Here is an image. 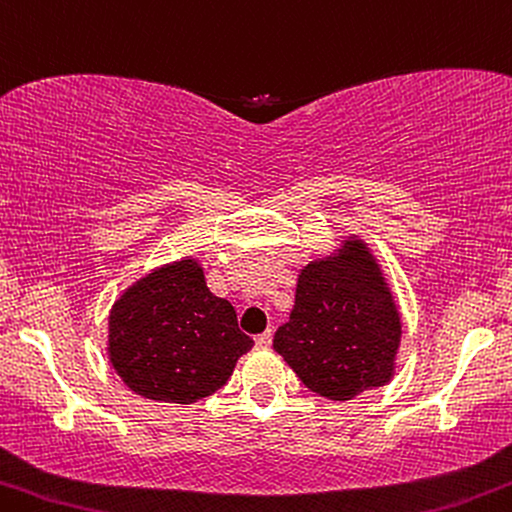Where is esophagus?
<instances>
[{"label":"esophagus","instance_id":"34e87169","mask_svg":"<svg viewBox=\"0 0 512 512\" xmlns=\"http://www.w3.org/2000/svg\"><path fill=\"white\" fill-rule=\"evenodd\" d=\"M256 343L261 345V348H267V345H272V329H267V332L258 334L256 336Z\"/></svg>","mask_w":512,"mask_h":512}]
</instances>
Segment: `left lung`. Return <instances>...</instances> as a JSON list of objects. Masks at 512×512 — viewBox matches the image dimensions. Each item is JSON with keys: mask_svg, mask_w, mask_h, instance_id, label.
<instances>
[{"mask_svg": "<svg viewBox=\"0 0 512 512\" xmlns=\"http://www.w3.org/2000/svg\"><path fill=\"white\" fill-rule=\"evenodd\" d=\"M400 334L380 265L364 242L348 238L300 272L290 320L272 345L311 391L352 400L391 380Z\"/></svg>", "mask_w": 512, "mask_h": 512, "instance_id": "left-lung-1", "label": "left lung"}]
</instances>
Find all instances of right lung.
I'll return each mask as SVG.
<instances>
[{
	"label": "right lung",
	"instance_id": "1",
	"mask_svg": "<svg viewBox=\"0 0 512 512\" xmlns=\"http://www.w3.org/2000/svg\"><path fill=\"white\" fill-rule=\"evenodd\" d=\"M251 345L233 304L210 293L190 256L132 283L109 313L114 371L157 403L192 405L222 389Z\"/></svg>",
	"mask_w": 512,
	"mask_h": 512
}]
</instances>
